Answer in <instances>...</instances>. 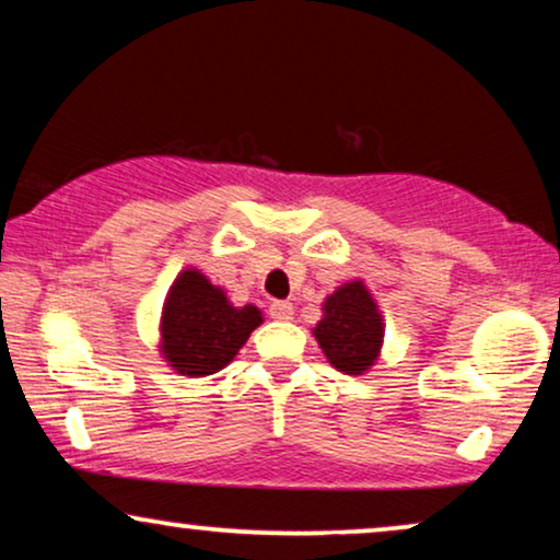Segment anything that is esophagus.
<instances>
[{
  "mask_svg": "<svg viewBox=\"0 0 560 560\" xmlns=\"http://www.w3.org/2000/svg\"><path fill=\"white\" fill-rule=\"evenodd\" d=\"M293 316H295L293 303H288V301L270 303V318H275V320H293Z\"/></svg>",
  "mask_w": 560,
  "mask_h": 560,
  "instance_id": "34e87169",
  "label": "esophagus"
}]
</instances>
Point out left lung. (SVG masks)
I'll use <instances>...</instances> for the list:
<instances>
[{
	"label": "left lung",
	"instance_id": "1",
	"mask_svg": "<svg viewBox=\"0 0 560 560\" xmlns=\"http://www.w3.org/2000/svg\"><path fill=\"white\" fill-rule=\"evenodd\" d=\"M313 336L339 372L362 374L370 370L380 354L385 326L362 280L347 282L326 298L324 318L313 328Z\"/></svg>",
	"mask_w": 560,
	"mask_h": 560
}]
</instances>
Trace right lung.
I'll return each instance as SVG.
<instances>
[{"mask_svg": "<svg viewBox=\"0 0 560 560\" xmlns=\"http://www.w3.org/2000/svg\"><path fill=\"white\" fill-rule=\"evenodd\" d=\"M259 324L262 313L255 305L234 308L206 275L186 270L173 282L163 308V354L175 372L206 377L224 370Z\"/></svg>", "mask_w": 560, "mask_h": 560, "instance_id": "right-lung-1", "label": "right lung"}]
</instances>
